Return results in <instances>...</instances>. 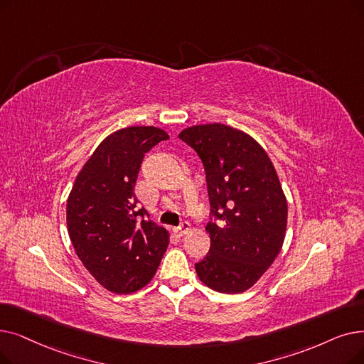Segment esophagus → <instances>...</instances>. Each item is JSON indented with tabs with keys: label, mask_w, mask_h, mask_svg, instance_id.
Segmentation results:
<instances>
[{
	"label": "esophagus",
	"mask_w": 364,
	"mask_h": 364,
	"mask_svg": "<svg viewBox=\"0 0 364 364\" xmlns=\"http://www.w3.org/2000/svg\"><path fill=\"white\" fill-rule=\"evenodd\" d=\"M188 230H191V223H188V221H183V223L178 228L173 229V232H176L178 236L186 235Z\"/></svg>",
	"instance_id": "esophagus-1"
}]
</instances>
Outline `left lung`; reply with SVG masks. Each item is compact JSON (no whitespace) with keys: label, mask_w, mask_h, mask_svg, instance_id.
<instances>
[{"label":"left lung","mask_w":364,"mask_h":364,"mask_svg":"<svg viewBox=\"0 0 364 364\" xmlns=\"http://www.w3.org/2000/svg\"><path fill=\"white\" fill-rule=\"evenodd\" d=\"M178 136L203 164L214 217L196 274L215 291L242 293L274 263L286 236L287 199L277 171L255 138L228 124L191 126Z\"/></svg>","instance_id":"8db88e82"}]
</instances>
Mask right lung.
Here are the masks:
<instances>
[{
  "instance_id": "add662e5",
  "label": "right lung",
  "mask_w": 364,
  "mask_h": 364,
  "mask_svg": "<svg viewBox=\"0 0 364 364\" xmlns=\"http://www.w3.org/2000/svg\"><path fill=\"white\" fill-rule=\"evenodd\" d=\"M168 138L154 126H129L108 135L78 172L68 196L67 226L77 256L113 293L147 286L169 244L166 229L149 220L144 208L136 210L134 193L144 154Z\"/></svg>"
}]
</instances>
